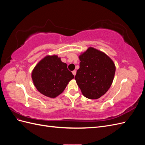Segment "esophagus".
I'll return each instance as SVG.
<instances>
[{"label": "esophagus", "instance_id": "obj_1", "mask_svg": "<svg viewBox=\"0 0 145 145\" xmlns=\"http://www.w3.org/2000/svg\"><path fill=\"white\" fill-rule=\"evenodd\" d=\"M72 74H73V75H74V76H76V70H74V71H72Z\"/></svg>", "mask_w": 145, "mask_h": 145}]
</instances>
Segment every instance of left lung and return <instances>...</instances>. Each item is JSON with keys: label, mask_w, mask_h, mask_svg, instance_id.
Here are the masks:
<instances>
[{"label": "left lung", "mask_w": 145, "mask_h": 145, "mask_svg": "<svg viewBox=\"0 0 145 145\" xmlns=\"http://www.w3.org/2000/svg\"><path fill=\"white\" fill-rule=\"evenodd\" d=\"M80 68L75 79L82 94L97 99L111 86L116 72L113 61L104 52L92 47L79 56Z\"/></svg>", "instance_id": "8db88e82"}]
</instances>
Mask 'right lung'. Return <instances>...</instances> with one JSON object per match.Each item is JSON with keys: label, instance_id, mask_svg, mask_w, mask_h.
Listing matches in <instances>:
<instances>
[{"label": "right lung", "instance_id": "1", "mask_svg": "<svg viewBox=\"0 0 145 145\" xmlns=\"http://www.w3.org/2000/svg\"><path fill=\"white\" fill-rule=\"evenodd\" d=\"M34 86L42 94L56 97L65 89L68 82L74 77L67 63L57 56H47L39 62L32 72Z\"/></svg>", "mask_w": 145, "mask_h": 145}]
</instances>
